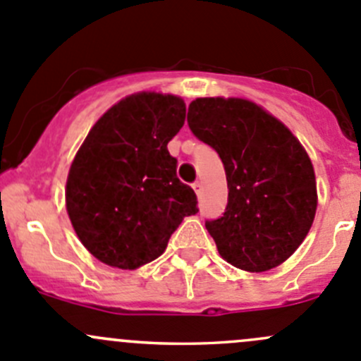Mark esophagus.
Instances as JSON below:
<instances>
[{
  "instance_id": "34e87169",
  "label": "esophagus",
  "mask_w": 361,
  "mask_h": 361,
  "mask_svg": "<svg viewBox=\"0 0 361 361\" xmlns=\"http://www.w3.org/2000/svg\"><path fill=\"white\" fill-rule=\"evenodd\" d=\"M202 188H203V185H202V182H200V180L192 182V189H195L196 195H200V192H202Z\"/></svg>"
}]
</instances>
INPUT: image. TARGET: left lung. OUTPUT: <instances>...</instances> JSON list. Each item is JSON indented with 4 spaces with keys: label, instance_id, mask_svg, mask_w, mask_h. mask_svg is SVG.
Instances as JSON below:
<instances>
[{
    "label": "left lung",
    "instance_id": "8db88e82",
    "mask_svg": "<svg viewBox=\"0 0 361 361\" xmlns=\"http://www.w3.org/2000/svg\"><path fill=\"white\" fill-rule=\"evenodd\" d=\"M188 124L219 154L226 172V209L205 221L219 255L247 272L281 265L302 244L316 214V177L305 149L247 99H195Z\"/></svg>",
    "mask_w": 361,
    "mask_h": 361
}]
</instances>
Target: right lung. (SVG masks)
<instances>
[{
    "label": "right lung",
    "mask_w": 361,
    "mask_h": 361,
    "mask_svg": "<svg viewBox=\"0 0 361 361\" xmlns=\"http://www.w3.org/2000/svg\"><path fill=\"white\" fill-rule=\"evenodd\" d=\"M184 119L177 96L138 92L106 110L85 137L68 173L66 210L99 262L145 265L163 255L182 219L198 212L166 149Z\"/></svg>",
    "instance_id": "obj_1"
}]
</instances>
